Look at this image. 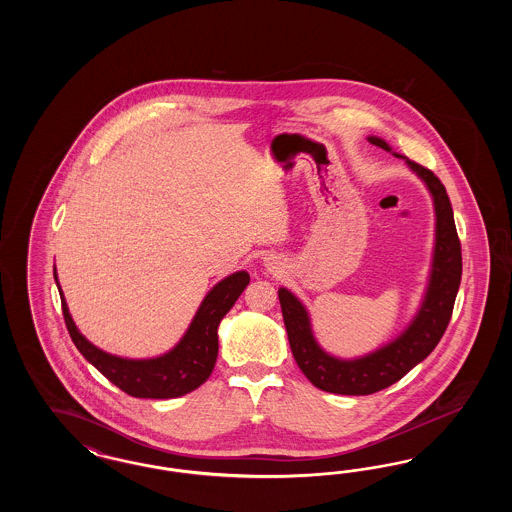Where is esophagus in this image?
<instances>
[{"label": "esophagus", "mask_w": 512, "mask_h": 512, "mask_svg": "<svg viewBox=\"0 0 512 512\" xmlns=\"http://www.w3.org/2000/svg\"><path fill=\"white\" fill-rule=\"evenodd\" d=\"M265 263H267V268L270 272H278V268H280V261H276V257H267V259H265Z\"/></svg>", "instance_id": "34e87169"}]
</instances>
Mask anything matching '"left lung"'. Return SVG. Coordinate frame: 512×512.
<instances>
[{
	"label": "left lung",
	"instance_id": "8db88e82",
	"mask_svg": "<svg viewBox=\"0 0 512 512\" xmlns=\"http://www.w3.org/2000/svg\"><path fill=\"white\" fill-rule=\"evenodd\" d=\"M366 140L372 146L391 151L390 144L378 136H368ZM391 153L405 159L407 167L426 184L434 199L436 240L428 286L409 326L397 338L355 359H341L324 351L315 338L307 307L290 290L280 288L278 297L293 359L318 390L340 395H370L386 390L436 349L451 320L461 286L463 257L449 195L434 172L395 151Z\"/></svg>",
	"mask_w": 512,
	"mask_h": 512
}]
</instances>
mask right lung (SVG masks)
<instances>
[{"label": "right lung", "instance_id": "1", "mask_svg": "<svg viewBox=\"0 0 512 512\" xmlns=\"http://www.w3.org/2000/svg\"><path fill=\"white\" fill-rule=\"evenodd\" d=\"M53 276L61 295L65 324L76 349L84 355L88 363L96 366L109 382H113L124 393L140 399L180 397L199 388L211 376L219 355L217 330L220 320L234 307L236 299L249 284V274L245 270H238L222 278L219 284H215L211 292L205 295L188 330L171 351L151 359H126L99 349L78 332L69 313L67 301L61 292L55 267Z\"/></svg>", "mask_w": 512, "mask_h": 512}]
</instances>
